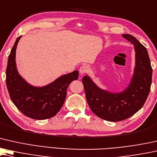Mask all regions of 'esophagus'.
Wrapping results in <instances>:
<instances>
[{
	"label": "esophagus",
	"instance_id": "obj_1",
	"mask_svg": "<svg viewBox=\"0 0 157 157\" xmlns=\"http://www.w3.org/2000/svg\"><path fill=\"white\" fill-rule=\"evenodd\" d=\"M88 70H89V68H88L87 65H83L79 69V73H80L81 75H83L86 73H87Z\"/></svg>",
	"mask_w": 157,
	"mask_h": 157
}]
</instances>
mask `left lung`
<instances>
[{
  "instance_id": "1",
  "label": "left lung",
  "mask_w": 157,
  "mask_h": 157,
  "mask_svg": "<svg viewBox=\"0 0 157 157\" xmlns=\"http://www.w3.org/2000/svg\"><path fill=\"white\" fill-rule=\"evenodd\" d=\"M122 36L134 45L135 52V67L128 87L113 93L98 87L87 75L82 79L90 110L107 121L118 122L132 116L144 105L150 91L152 69L147 49L132 35Z\"/></svg>"
}]
</instances>
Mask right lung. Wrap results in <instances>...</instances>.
<instances>
[{"instance_id":"right-lung-1","label":"right lung","mask_w":157,"mask_h":157,"mask_svg":"<svg viewBox=\"0 0 157 157\" xmlns=\"http://www.w3.org/2000/svg\"><path fill=\"white\" fill-rule=\"evenodd\" d=\"M15 41L8 56L6 69V85L11 101L20 112L35 120L49 119L62 108L67 97V88L78 78V71L62 75L46 86H34L18 73L15 53L18 42Z\"/></svg>"}]
</instances>
